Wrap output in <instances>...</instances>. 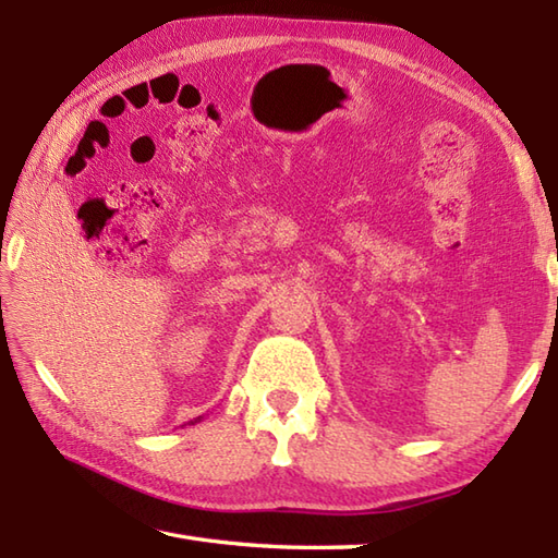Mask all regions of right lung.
<instances>
[{"mask_svg": "<svg viewBox=\"0 0 558 558\" xmlns=\"http://www.w3.org/2000/svg\"><path fill=\"white\" fill-rule=\"evenodd\" d=\"M196 422H201V417H196V420H194V422H192V424H196Z\"/></svg>", "mask_w": 558, "mask_h": 558, "instance_id": "1", "label": "right lung"}]
</instances>
